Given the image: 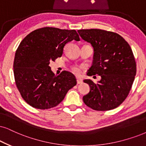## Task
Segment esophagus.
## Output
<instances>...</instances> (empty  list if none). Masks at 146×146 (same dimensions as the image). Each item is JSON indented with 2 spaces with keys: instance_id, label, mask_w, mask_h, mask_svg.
Wrapping results in <instances>:
<instances>
[{
  "instance_id": "1",
  "label": "esophagus",
  "mask_w": 146,
  "mask_h": 146,
  "mask_svg": "<svg viewBox=\"0 0 146 146\" xmlns=\"http://www.w3.org/2000/svg\"><path fill=\"white\" fill-rule=\"evenodd\" d=\"M77 84H82L83 83L82 79H81L80 78H77Z\"/></svg>"
}]
</instances>
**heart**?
Masks as SVG:
<instances>
[{"label": "heart", "mask_w": 146, "mask_h": 146, "mask_svg": "<svg viewBox=\"0 0 146 146\" xmlns=\"http://www.w3.org/2000/svg\"><path fill=\"white\" fill-rule=\"evenodd\" d=\"M72 70H73V71L75 73H76V74H79L81 72V68L78 67V66H74V67L72 68Z\"/></svg>", "instance_id": "b5f03b06"}]
</instances>
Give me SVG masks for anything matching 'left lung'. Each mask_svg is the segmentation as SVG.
Returning a JSON list of instances; mask_svg holds the SVG:
<instances>
[{
	"instance_id": "8db88e82",
	"label": "left lung",
	"mask_w": 146,
	"mask_h": 146,
	"mask_svg": "<svg viewBox=\"0 0 146 146\" xmlns=\"http://www.w3.org/2000/svg\"><path fill=\"white\" fill-rule=\"evenodd\" d=\"M79 36L94 48L93 64L87 75H100L91 79L90 92L83 97L85 104L98 111L117 108L128 96L136 75V62L129 44L117 33L99 29H79Z\"/></svg>"
}]
</instances>
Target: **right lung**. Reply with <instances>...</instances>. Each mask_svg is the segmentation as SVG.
I'll use <instances>...</instances> for the list:
<instances>
[{
	"label": "right lung",
	"instance_id": "add662e5",
	"mask_svg": "<svg viewBox=\"0 0 146 146\" xmlns=\"http://www.w3.org/2000/svg\"><path fill=\"white\" fill-rule=\"evenodd\" d=\"M73 40H80L75 29L46 27L29 33L21 42L15 56L14 77L21 97L31 106L44 110L56 106L76 85L73 73L63 71L56 76L49 66Z\"/></svg>",
	"mask_w": 146,
	"mask_h": 146
}]
</instances>
